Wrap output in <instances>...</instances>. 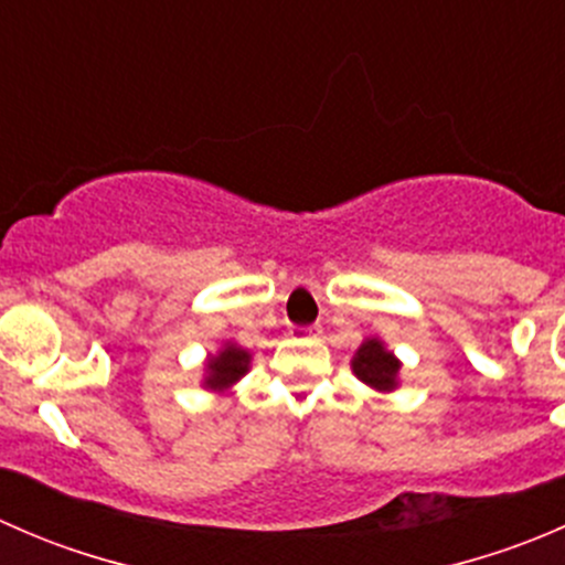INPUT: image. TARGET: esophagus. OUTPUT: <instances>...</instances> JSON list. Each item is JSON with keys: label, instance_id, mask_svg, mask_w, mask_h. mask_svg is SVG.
I'll return each mask as SVG.
<instances>
[{"label": "esophagus", "instance_id": "esophagus-1", "mask_svg": "<svg viewBox=\"0 0 565 565\" xmlns=\"http://www.w3.org/2000/svg\"><path fill=\"white\" fill-rule=\"evenodd\" d=\"M319 333H322V328H319V324H311V328H298V330H295V335H309V339H317Z\"/></svg>", "mask_w": 565, "mask_h": 565}]
</instances>
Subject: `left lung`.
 I'll use <instances>...</instances> for the list:
<instances>
[{
	"mask_svg": "<svg viewBox=\"0 0 565 565\" xmlns=\"http://www.w3.org/2000/svg\"><path fill=\"white\" fill-rule=\"evenodd\" d=\"M352 374L377 393H391L398 388V374H402V361L385 347L383 339L369 335L363 344L358 347L355 355L350 361Z\"/></svg>",
	"mask_w": 565,
	"mask_h": 565,
	"instance_id": "8db88e82",
	"label": "left lung"
}]
</instances>
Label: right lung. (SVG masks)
Here are the masks:
<instances>
[{
	"mask_svg": "<svg viewBox=\"0 0 565 565\" xmlns=\"http://www.w3.org/2000/svg\"><path fill=\"white\" fill-rule=\"evenodd\" d=\"M250 369V352L243 350L235 341H224L215 355H207L204 361L202 388L215 393H230L237 380H243Z\"/></svg>",
	"mask_w": 565,
	"mask_h": 565,
	"instance_id": "add662e5",
	"label": "right lung"
}]
</instances>
